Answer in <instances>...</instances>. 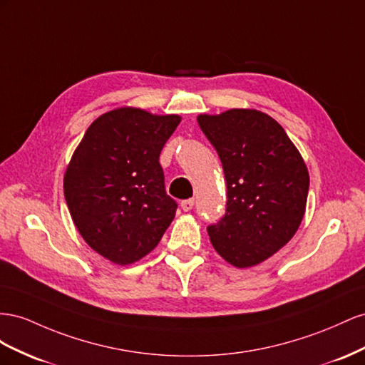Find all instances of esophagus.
<instances>
[{"label":"esophagus","mask_w":365,"mask_h":365,"mask_svg":"<svg viewBox=\"0 0 365 365\" xmlns=\"http://www.w3.org/2000/svg\"><path fill=\"white\" fill-rule=\"evenodd\" d=\"M180 206H182V210L185 211V212H188V211H191L192 207H194V199H188V200H183L182 203H180Z\"/></svg>","instance_id":"34e87169"}]
</instances>
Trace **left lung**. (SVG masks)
I'll return each mask as SVG.
<instances>
[{"instance_id": "left-lung-1", "label": "left lung", "mask_w": 365, "mask_h": 365, "mask_svg": "<svg viewBox=\"0 0 365 365\" xmlns=\"http://www.w3.org/2000/svg\"><path fill=\"white\" fill-rule=\"evenodd\" d=\"M222 160L226 214L207 226L215 251L235 267H252L286 246L303 220L309 171L283 127L254 108L199 114Z\"/></svg>"}]
</instances>
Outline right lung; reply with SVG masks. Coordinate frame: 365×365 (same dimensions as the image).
<instances>
[{
  "mask_svg": "<svg viewBox=\"0 0 365 365\" xmlns=\"http://www.w3.org/2000/svg\"><path fill=\"white\" fill-rule=\"evenodd\" d=\"M182 118L136 107L114 108L93 122L64 174V195L78 232L119 266L159 245L177 203L166 195L159 155Z\"/></svg>",
  "mask_w": 365,
  "mask_h": 365,
  "instance_id": "obj_1",
  "label": "right lung"
}]
</instances>
